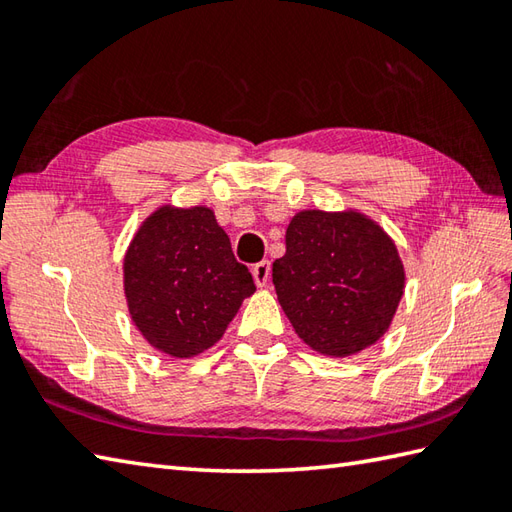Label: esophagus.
<instances>
[{
	"label": "esophagus",
	"instance_id": "esophagus-1",
	"mask_svg": "<svg viewBox=\"0 0 512 512\" xmlns=\"http://www.w3.org/2000/svg\"><path fill=\"white\" fill-rule=\"evenodd\" d=\"M253 279H255V284H257L259 288H264V286L268 284V279H270V264H268V262L255 264V266H253Z\"/></svg>",
	"mask_w": 512,
	"mask_h": 512
}]
</instances>
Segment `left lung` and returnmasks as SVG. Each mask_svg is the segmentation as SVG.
I'll return each mask as SVG.
<instances>
[{
  "instance_id": "obj_1",
  "label": "left lung",
  "mask_w": 512,
  "mask_h": 512,
  "mask_svg": "<svg viewBox=\"0 0 512 512\" xmlns=\"http://www.w3.org/2000/svg\"><path fill=\"white\" fill-rule=\"evenodd\" d=\"M273 284L299 339L332 358L383 336L405 292V266L385 228L356 211L306 209L286 228Z\"/></svg>"
}]
</instances>
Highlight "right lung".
I'll return each instance as SVG.
<instances>
[{
    "label": "right lung",
    "mask_w": 512,
    "mask_h": 512,
    "mask_svg": "<svg viewBox=\"0 0 512 512\" xmlns=\"http://www.w3.org/2000/svg\"><path fill=\"white\" fill-rule=\"evenodd\" d=\"M123 288L136 330L173 358L213 347L255 292L213 209L173 204L138 226L123 257Z\"/></svg>",
    "instance_id": "obj_1"
}]
</instances>
